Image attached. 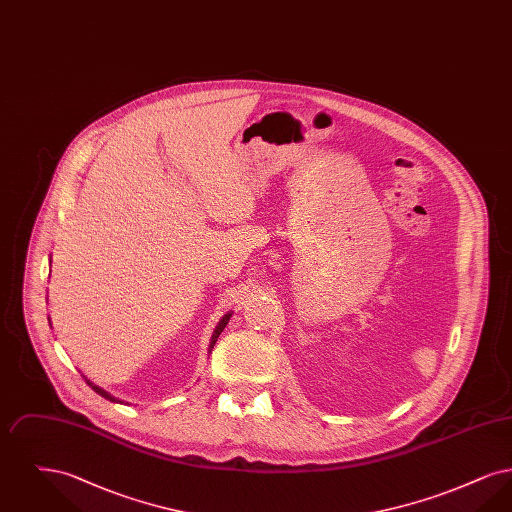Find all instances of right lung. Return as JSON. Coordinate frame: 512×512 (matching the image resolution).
Listing matches in <instances>:
<instances>
[{"label": "right lung", "instance_id": "add662e5", "mask_svg": "<svg viewBox=\"0 0 512 512\" xmlns=\"http://www.w3.org/2000/svg\"><path fill=\"white\" fill-rule=\"evenodd\" d=\"M230 317H232V315H224V317H222V320H220L219 322V326L215 328V332H213V338H211V345H209V353L213 351V347H215V343H217V340H219V336L220 334H222V330L226 328V324H228V320H230ZM84 380H86V378H84ZM86 384H88V386H90L92 390L96 391V393H99L101 397H105V399H109V401H119V399H115L113 395H109L107 391L101 390V388H98V386H94V384H92L90 380H86Z\"/></svg>", "mask_w": 512, "mask_h": 512}]
</instances>
